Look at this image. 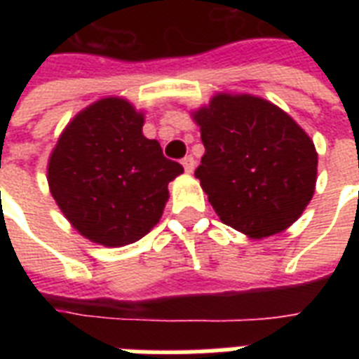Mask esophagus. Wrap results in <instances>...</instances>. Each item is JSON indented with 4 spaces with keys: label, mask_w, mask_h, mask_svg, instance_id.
I'll use <instances>...</instances> for the list:
<instances>
[{
    "label": "esophagus",
    "mask_w": 359,
    "mask_h": 359,
    "mask_svg": "<svg viewBox=\"0 0 359 359\" xmlns=\"http://www.w3.org/2000/svg\"><path fill=\"white\" fill-rule=\"evenodd\" d=\"M182 165H184V171L186 173H191L194 171V168H196V160H194V156H184L182 158Z\"/></svg>",
    "instance_id": "obj_1"
}]
</instances>
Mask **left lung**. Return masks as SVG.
Returning <instances> with one entry per match:
<instances>
[{
	"label": "left lung",
	"mask_w": 359,
	"mask_h": 359,
	"mask_svg": "<svg viewBox=\"0 0 359 359\" xmlns=\"http://www.w3.org/2000/svg\"><path fill=\"white\" fill-rule=\"evenodd\" d=\"M205 154L196 177L225 225L264 238L300 218L317 182L309 135L278 106L218 95L194 114Z\"/></svg>",
	"instance_id": "8db88e82"
}]
</instances>
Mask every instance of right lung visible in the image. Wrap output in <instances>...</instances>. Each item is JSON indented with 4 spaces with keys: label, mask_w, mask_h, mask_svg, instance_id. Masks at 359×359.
I'll use <instances>...</instances> for the list:
<instances>
[{
    "label": "right lung",
    "mask_w": 359,
    "mask_h": 359,
    "mask_svg": "<svg viewBox=\"0 0 359 359\" xmlns=\"http://www.w3.org/2000/svg\"><path fill=\"white\" fill-rule=\"evenodd\" d=\"M143 115L123 98H104L72 119L48 163V184L86 238L117 248L158 224L168 184L184 169L147 140Z\"/></svg>",
    "instance_id": "add662e5"
}]
</instances>
